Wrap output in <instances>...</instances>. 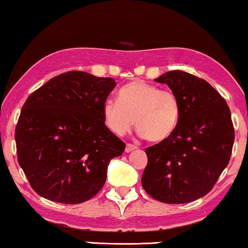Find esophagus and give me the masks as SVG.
Here are the masks:
<instances>
[{
	"label": "esophagus",
	"mask_w": 248,
	"mask_h": 248,
	"mask_svg": "<svg viewBox=\"0 0 248 248\" xmlns=\"http://www.w3.org/2000/svg\"><path fill=\"white\" fill-rule=\"evenodd\" d=\"M136 149H137V146H136V145H133V144H130V143H128L127 145H125V152H127V153L132 152V151H134Z\"/></svg>",
	"instance_id": "obj_1"
}]
</instances>
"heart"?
Wrapping results in <instances>:
<instances>
[{"label": "heart", "instance_id": "heart-1", "mask_svg": "<svg viewBox=\"0 0 248 248\" xmlns=\"http://www.w3.org/2000/svg\"><path fill=\"white\" fill-rule=\"evenodd\" d=\"M103 116L106 127L117 136L130 131L136 121L140 137L151 142H163L177 129L182 107L173 91L133 81L121 87L118 100H105Z\"/></svg>", "mask_w": 248, "mask_h": 248}]
</instances>
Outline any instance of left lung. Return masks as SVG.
Segmentation results:
<instances>
[{"instance_id":"1","label":"left lung","mask_w":248,"mask_h":248,"mask_svg":"<svg viewBox=\"0 0 248 248\" xmlns=\"http://www.w3.org/2000/svg\"><path fill=\"white\" fill-rule=\"evenodd\" d=\"M154 81L178 96L182 116L173 136L145 149L142 187L161 202H191L212 189L229 164L234 143L230 108L207 81L184 71Z\"/></svg>"}]
</instances>
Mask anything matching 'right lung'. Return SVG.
Segmentation results:
<instances>
[{
    "label": "right lung",
    "instance_id": "add662e5",
    "mask_svg": "<svg viewBox=\"0 0 248 248\" xmlns=\"http://www.w3.org/2000/svg\"><path fill=\"white\" fill-rule=\"evenodd\" d=\"M116 82L83 71L58 75L33 92L15 130L17 158L39 196L60 203L90 200L106 182L125 144L104 123Z\"/></svg>",
    "mask_w": 248,
    "mask_h": 248
}]
</instances>
